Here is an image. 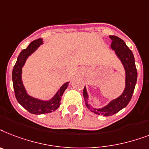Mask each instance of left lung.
Returning <instances> with one entry per match:
<instances>
[{
	"label": "left lung",
	"mask_w": 149,
	"mask_h": 149,
	"mask_svg": "<svg viewBox=\"0 0 149 149\" xmlns=\"http://www.w3.org/2000/svg\"><path fill=\"white\" fill-rule=\"evenodd\" d=\"M109 38L111 39V45L110 48L115 51V55L119 59L125 69V89L118 97L111 100L106 105H104L102 108H94L90 104L89 95L87 91L86 87L84 86L83 90V96L87 108L95 114L102 115L106 117L115 115L128 105L135 90L137 77H138L135 58L132 52L128 48L125 42L118 37L110 35Z\"/></svg>",
	"instance_id": "8db88e82"
}]
</instances>
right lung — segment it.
I'll list each match as a JSON object with an SVG mask.
<instances>
[{"label": "right lung", "mask_w": 149, "mask_h": 149, "mask_svg": "<svg viewBox=\"0 0 149 149\" xmlns=\"http://www.w3.org/2000/svg\"><path fill=\"white\" fill-rule=\"evenodd\" d=\"M43 44V39L38 38L32 41L27 48L22 50L17 59L12 71L13 86L17 101L26 110L34 115L51 113L57 110L60 106L61 96L69 84V81L63 84L55 95L48 100L40 99L33 97L27 93L22 81V68L25 65L26 61L29 58V56L37 51Z\"/></svg>", "instance_id": "1"}]
</instances>
